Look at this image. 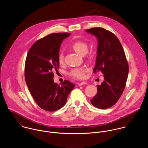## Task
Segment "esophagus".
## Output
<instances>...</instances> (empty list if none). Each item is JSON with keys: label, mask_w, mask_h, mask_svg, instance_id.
<instances>
[{"label": "esophagus", "mask_w": 148, "mask_h": 148, "mask_svg": "<svg viewBox=\"0 0 148 148\" xmlns=\"http://www.w3.org/2000/svg\"><path fill=\"white\" fill-rule=\"evenodd\" d=\"M87 84V83L85 82H81V83H79V84H78V85L79 86H82V85H83V84Z\"/></svg>", "instance_id": "1"}]
</instances>
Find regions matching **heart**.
Segmentation results:
<instances>
[{
  "instance_id": "heart-1",
  "label": "heart",
  "mask_w": 148,
  "mask_h": 148,
  "mask_svg": "<svg viewBox=\"0 0 148 148\" xmlns=\"http://www.w3.org/2000/svg\"><path fill=\"white\" fill-rule=\"evenodd\" d=\"M71 48L75 52L81 56L85 55L88 50V47L86 43L82 41H76L71 45ZM58 61L60 65L64 64V56L63 52H60L58 57ZM88 72V69L85 67H77L73 69L69 74L73 78L78 79H83L86 77V74Z\"/></svg>"
}]
</instances>
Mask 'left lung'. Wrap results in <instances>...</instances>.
Returning <instances> with one entry per match:
<instances>
[{
    "instance_id": "left-lung-1",
    "label": "left lung",
    "mask_w": 148,
    "mask_h": 148,
    "mask_svg": "<svg viewBox=\"0 0 148 148\" xmlns=\"http://www.w3.org/2000/svg\"><path fill=\"white\" fill-rule=\"evenodd\" d=\"M98 38V47L94 73L100 71L104 81L98 85V92L91 100L99 109L108 108L117 103L125 88L129 66L123 47L112 32L100 27L86 30Z\"/></svg>"
}]
</instances>
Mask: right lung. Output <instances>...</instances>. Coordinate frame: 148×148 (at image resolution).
<instances>
[{
    "label": "right lung",
    "instance_id": "add662e5",
    "mask_svg": "<svg viewBox=\"0 0 148 148\" xmlns=\"http://www.w3.org/2000/svg\"><path fill=\"white\" fill-rule=\"evenodd\" d=\"M70 33H53L36 41L29 50L25 64V79L34 100L42 110L53 112L64 107L75 85L66 80L54 83L59 68L58 57L62 40Z\"/></svg>",
    "mask_w": 148,
    "mask_h": 148
}]
</instances>
